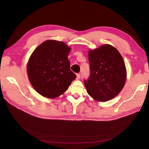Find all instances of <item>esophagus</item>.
Segmentation results:
<instances>
[{
	"label": "esophagus",
	"instance_id": "1",
	"mask_svg": "<svg viewBox=\"0 0 149 149\" xmlns=\"http://www.w3.org/2000/svg\"><path fill=\"white\" fill-rule=\"evenodd\" d=\"M80 77H81V75L80 74H77V80L80 79Z\"/></svg>",
	"mask_w": 149,
	"mask_h": 149
}]
</instances>
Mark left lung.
Listing matches in <instances>:
<instances>
[{"mask_svg":"<svg viewBox=\"0 0 149 149\" xmlns=\"http://www.w3.org/2000/svg\"><path fill=\"white\" fill-rule=\"evenodd\" d=\"M91 74L84 85L88 94L98 101H107L119 94L126 83L127 70L123 57L115 47L105 44L89 50Z\"/></svg>","mask_w":149,"mask_h":149,"instance_id":"left-lung-1","label":"left lung"}]
</instances>
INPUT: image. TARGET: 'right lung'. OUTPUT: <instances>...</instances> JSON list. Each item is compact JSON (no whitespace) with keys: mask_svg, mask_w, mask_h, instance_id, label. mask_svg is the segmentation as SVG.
I'll list each match as a JSON object with an SVG mask.
<instances>
[{"mask_svg":"<svg viewBox=\"0 0 149 149\" xmlns=\"http://www.w3.org/2000/svg\"><path fill=\"white\" fill-rule=\"evenodd\" d=\"M71 48L63 42L48 40L33 51L27 64V74L41 95L54 98L64 93L76 75L70 69L68 56Z\"/></svg>","mask_w":149,"mask_h":149,"instance_id":"add662e5","label":"right lung"}]
</instances>
